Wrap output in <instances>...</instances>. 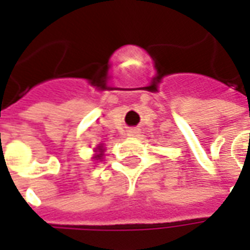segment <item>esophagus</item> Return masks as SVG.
<instances>
[{"label": "esophagus", "mask_w": 250, "mask_h": 250, "mask_svg": "<svg viewBox=\"0 0 250 250\" xmlns=\"http://www.w3.org/2000/svg\"><path fill=\"white\" fill-rule=\"evenodd\" d=\"M138 134H139V131H138V130H130V131H128V135H130V136H136Z\"/></svg>", "instance_id": "obj_1"}]
</instances>
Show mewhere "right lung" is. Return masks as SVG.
Masks as SVG:
<instances>
[{
	"instance_id": "add662e5",
	"label": "right lung",
	"mask_w": 250,
	"mask_h": 250,
	"mask_svg": "<svg viewBox=\"0 0 250 250\" xmlns=\"http://www.w3.org/2000/svg\"><path fill=\"white\" fill-rule=\"evenodd\" d=\"M95 151L99 152L98 155H95V159H102V157H103V151H104V148H103V145H99L96 148H95Z\"/></svg>"
}]
</instances>
